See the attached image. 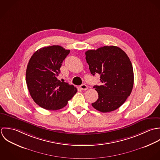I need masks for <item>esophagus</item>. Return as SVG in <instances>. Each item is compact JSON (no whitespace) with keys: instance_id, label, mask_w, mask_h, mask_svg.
<instances>
[{"instance_id":"esophagus-1","label":"esophagus","mask_w":160,"mask_h":160,"mask_svg":"<svg viewBox=\"0 0 160 160\" xmlns=\"http://www.w3.org/2000/svg\"><path fill=\"white\" fill-rule=\"evenodd\" d=\"M80 89L82 90H87L88 89V87H87V85H86L85 84H82V85H80Z\"/></svg>"}]
</instances>
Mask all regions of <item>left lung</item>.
<instances>
[{"instance_id": "obj_1", "label": "left lung", "mask_w": 160, "mask_h": 160, "mask_svg": "<svg viewBox=\"0 0 160 160\" xmlns=\"http://www.w3.org/2000/svg\"><path fill=\"white\" fill-rule=\"evenodd\" d=\"M91 73L99 74L101 85L93 88L98 98L92 106L102 112L114 111L130 96L133 85V71L126 53L115 46L101 47L85 52Z\"/></svg>"}]
</instances>
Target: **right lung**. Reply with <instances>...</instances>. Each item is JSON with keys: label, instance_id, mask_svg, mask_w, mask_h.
Segmentation results:
<instances>
[{"label": "right lung", "instance_id": "add662e5", "mask_svg": "<svg viewBox=\"0 0 160 160\" xmlns=\"http://www.w3.org/2000/svg\"><path fill=\"white\" fill-rule=\"evenodd\" d=\"M70 50L60 46L40 48L31 57L26 71V82L33 101L48 110L63 108L77 93L72 85L61 82L57 76Z\"/></svg>", "mask_w": 160, "mask_h": 160}]
</instances>
